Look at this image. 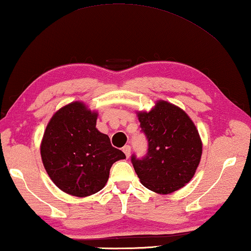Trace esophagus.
I'll use <instances>...</instances> for the list:
<instances>
[{
	"instance_id": "esophagus-1",
	"label": "esophagus",
	"mask_w": 251,
	"mask_h": 251,
	"mask_svg": "<svg viewBox=\"0 0 251 251\" xmlns=\"http://www.w3.org/2000/svg\"><path fill=\"white\" fill-rule=\"evenodd\" d=\"M123 151H124V153L126 154L127 158L130 156V147L129 146H125L124 148H123Z\"/></svg>"
}]
</instances>
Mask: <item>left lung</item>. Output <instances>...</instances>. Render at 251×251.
Wrapping results in <instances>:
<instances>
[{
    "mask_svg": "<svg viewBox=\"0 0 251 251\" xmlns=\"http://www.w3.org/2000/svg\"><path fill=\"white\" fill-rule=\"evenodd\" d=\"M141 132L148 140L142 158L132 154L133 167L142 184L167 195L191 181L202 153L199 133L182 109L158 101L152 110L139 112Z\"/></svg>",
    "mask_w": 251,
    "mask_h": 251,
    "instance_id": "left-lung-1",
    "label": "left lung"
}]
</instances>
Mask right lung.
<instances>
[{
	"label": "right lung",
	"instance_id": "1",
	"mask_svg": "<svg viewBox=\"0 0 251 251\" xmlns=\"http://www.w3.org/2000/svg\"><path fill=\"white\" fill-rule=\"evenodd\" d=\"M97 112L73 102L51 118L41 144L49 176L63 192L87 197L103 189L114 162L125 159L107 134L97 129Z\"/></svg>",
	"mask_w": 251,
	"mask_h": 251
}]
</instances>
